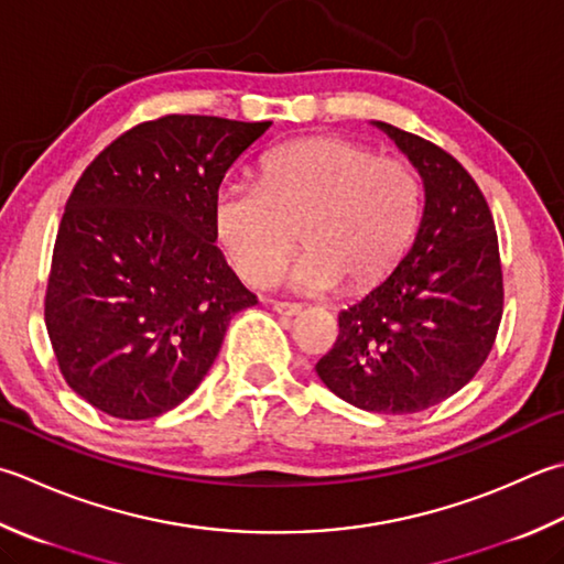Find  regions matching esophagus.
I'll list each match as a JSON object with an SVG mask.
<instances>
[{"mask_svg": "<svg viewBox=\"0 0 564 564\" xmlns=\"http://www.w3.org/2000/svg\"><path fill=\"white\" fill-rule=\"evenodd\" d=\"M271 307L279 315H285V317H293V315H297L303 311V305H297V303H283V301H273L271 303Z\"/></svg>", "mask_w": 564, "mask_h": 564, "instance_id": "34e87169", "label": "esophagus"}]
</instances>
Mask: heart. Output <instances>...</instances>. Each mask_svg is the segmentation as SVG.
<instances>
[{
  "instance_id": "heart-1",
  "label": "heart",
  "mask_w": 564,
  "mask_h": 564,
  "mask_svg": "<svg viewBox=\"0 0 564 564\" xmlns=\"http://www.w3.org/2000/svg\"><path fill=\"white\" fill-rule=\"evenodd\" d=\"M421 207L411 163L341 137H311L271 151L259 183L219 185L213 227L229 267L251 285L281 273L301 235L307 249L291 269L295 289L364 291L399 267Z\"/></svg>"
}]
</instances>
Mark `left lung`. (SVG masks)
Returning a JSON list of instances; mask_svg holds the SVG:
<instances>
[{
	"label": "left lung",
	"instance_id": "1",
	"mask_svg": "<svg viewBox=\"0 0 564 564\" xmlns=\"http://www.w3.org/2000/svg\"><path fill=\"white\" fill-rule=\"evenodd\" d=\"M423 178L413 247L369 295L339 313L317 377L361 411L403 415L449 399L481 369L503 315V273L491 209L455 156L386 121Z\"/></svg>",
	"mask_w": 564,
	"mask_h": 564
}]
</instances>
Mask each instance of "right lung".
<instances>
[{"label": "right lung", "mask_w": 564, "mask_h": 564, "mask_svg": "<svg viewBox=\"0 0 564 564\" xmlns=\"http://www.w3.org/2000/svg\"><path fill=\"white\" fill-rule=\"evenodd\" d=\"M271 121L165 115L117 137L65 203L46 289L63 379L121 421L191 395L257 305L215 245L213 197Z\"/></svg>", "instance_id": "1"}]
</instances>
